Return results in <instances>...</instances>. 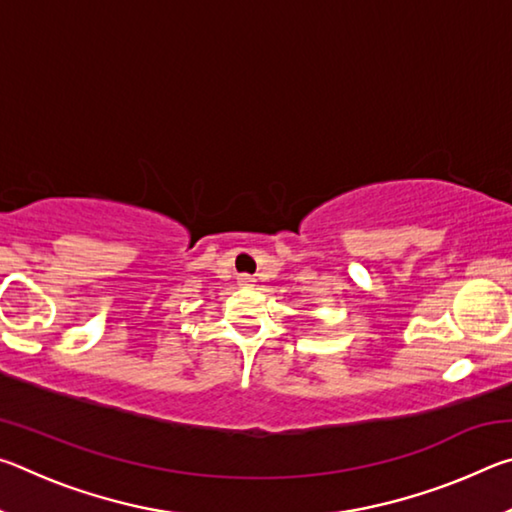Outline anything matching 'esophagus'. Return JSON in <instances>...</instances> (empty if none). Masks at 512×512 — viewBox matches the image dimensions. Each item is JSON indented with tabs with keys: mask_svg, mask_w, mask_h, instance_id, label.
I'll use <instances>...</instances> for the list:
<instances>
[{
	"mask_svg": "<svg viewBox=\"0 0 512 512\" xmlns=\"http://www.w3.org/2000/svg\"><path fill=\"white\" fill-rule=\"evenodd\" d=\"M237 282H239V287H253V284H255V275L241 273V275L237 277Z\"/></svg>",
	"mask_w": 512,
	"mask_h": 512,
	"instance_id": "34e87169",
	"label": "esophagus"
}]
</instances>
